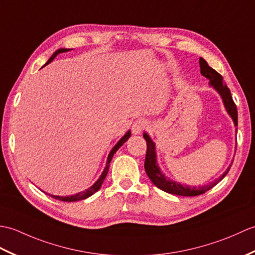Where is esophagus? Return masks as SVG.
Wrapping results in <instances>:
<instances>
[{"label": "esophagus", "instance_id": "esophagus-1", "mask_svg": "<svg viewBox=\"0 0 255 255\" xmlns=\"http://www.w3.org/2000/svg\"><path fill=\"white\" fill-rule=\"evenodd\" d=\"M145 128H146V122L143 120V119H138V120H136L133 123L132 132L135 135L139 134V133H142V131Z\"/></svg>", "mask_w": 255, "mask_h": 255}]
</instances>
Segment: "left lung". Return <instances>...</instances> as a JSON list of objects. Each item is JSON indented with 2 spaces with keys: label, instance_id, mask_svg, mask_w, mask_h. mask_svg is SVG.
Returning <instances> with one entry per match:
<instances>
[{
  "label": "left lung",
  "instance_id": "8db88e82",
  "mask_svg": "<svg viewBox=\"0 0 255 255\" xmlns=\"http://www.w3.org/2000/svg\"><path fill=\"white\" fill-rule=\"evenodd\" d=\"M200 67H201V74L205 76L209 81V85L213 86L215 89L217 90L220 97L223 99V103L226 110H227L228 115L233 118L235 122V126H238V111H237V107L234 103L233 97H231V93L227 85L224 82L223 76L219 74L218 72L212 69L211 66L207 64V62L200 58ZM144 138L146 139L147 144V150H146V157H145V171L148 175L150 181L154 183L157 188L160 190L167 192V193L175 194V195H182V196H196L205 193L206 191L211 190L214 188L218 182H220L225 177L226 174L228 173L231 165L228 167L227 170H226L218 179H216L214 182L209 183L207 185H202V186H189V185H182L181 183L174 182L172 180H169L167 177H165L160 171V168L157 165V159H156V147L155 143L152 142L149 135L147 133H144Z\"/></svg>",
  "mask_w": 255,
  "mask_h": 255
}]
</instances>
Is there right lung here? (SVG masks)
I'll list each match as a JSON object with an SVG mask.
<instances>
[{
	"label": "right lung",
	"instance_id": "right-lung-1",
	"mask_svg": "<svg viewBox=\"0 0 255 255\" xmlns=\"http://www.w3.org/2000/svg\"><path fill=\"white\" fill-rule=\"evenodd\" d=\"M67 51H69V49H59V50H56L55 52L51 55V58L48 60V62L44 65H47V64H49L50 62H52V60L55 58L56 55H58L59 53H63V52H67ZM43 65V66H44ZM131 136V131H128L127 133H126V135H124V136L119 140V142L116 144V146L113 147V148L111 149V151H110V154H109V156H108V159H107V166H106V168H105V170H104V172L101 173V175L99 177V179L96 181V182L94 183V185H92L90 186L89 189H87L86 191H83V192H80V193H77V194H75V195H71V196H58V195H51V194H49L51 197H53V199H55V200H60V201H63V202H75V201H80V200H85V199H87V197H89V196H92L94 193H96V192H97L99 189H100V186H101V184H103V182H104V180L106 179V177H107V174H108V170H109V166H110V161H111V159H112V157H113V155L116 154L117 152V150L120 148V147L127 142V140L128 139V137ZM48 194V193H47Z\"/></svg>",
	"mask_w": 255,
	"mask_h": 255
}]
</instances>
